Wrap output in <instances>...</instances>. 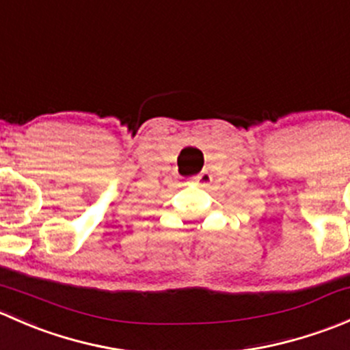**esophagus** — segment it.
<instances>
[{
    "mask_svg": "<svg viewBox=\"0 0 350 350\" xmlns=\"http://www.w3.org/2000/svg\"><path fill=\"white\" fill-rule=\"evenodd\" d=\"M211 181H213V178H211L210 172H206V171L200 172V174H196V176H193V183H195L196 186H201V188H206V186L210 185Z\"/></svg>",
    "mask_w": 350,
    "mask_h": 350,
    "instance_id": "obj_1",
    "label": "esophagus"
}]
</instances>
